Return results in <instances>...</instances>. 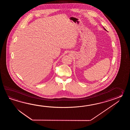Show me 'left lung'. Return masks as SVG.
<instances>
[{"label": "left lung", "instance_id": "left-lung-1", "mask_svg": "<svg viewBox=\"0 0 130 130\" xmlns=\"http://www.w3.org/2000/svg\"><path fill=\"white\" fill-rule=\"evenodd\" d=\"M103 28H104V30H106V29H105V28L104 27H103Z\"/></svg>", "mask_w": 130, "mask_h": 130}]
</instances>
